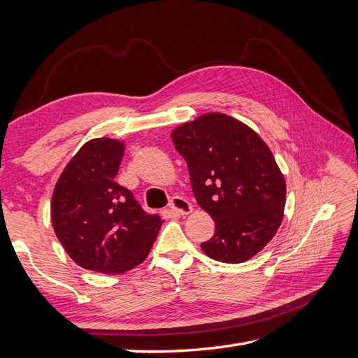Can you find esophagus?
<instances>
[{"instance_id":"obj_1","label":"esophagus","mask_w":358,"mask_h":358,"mask_svg":"<svg viewBox=\"0 0 358 358\" xmlns=\"http://www.w3.org/2000/svg\"><path fill=\"white\" fill-rule=\"evenodd\" d=\"M169 208L178 216H185L192 212V204L183 197H173L169 203Z\"/></svg>"}]
</instances>
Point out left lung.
<instances>
[{
    "label": "left lung",
    "instance_id": "left-lung-1",
    "mask_svg": "<svg viewBox=\"0 0 358 358\" xmlns=\"http://www.w3.org/2000/svg\"><path fill=\"white\" fill-rule=\"evenodd\" d=\"M171 140L199 206L215 221L203 252L230 264L257 255L284 218L287 187L272 150L252 128L220 112L179 125Z\"/></svg>",
    "mask_w": 358,
    "mask_h": 358
}]
</instances>
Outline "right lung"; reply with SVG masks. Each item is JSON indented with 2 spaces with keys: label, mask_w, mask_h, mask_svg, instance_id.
<instances>
[{
  "label": "right lung",
  "mask_w": 358,
  "mask_h": 358,
  "mask_svg": "<svg viewBox=\"0 0 358 358\" xmlns=\"http://www.w3.org/2000/svg\"><path fill=\"white\" fill-rule=\"evenodd\" d=\"M124 149L109 137L86 142L61 173L50 201L53 230L70 258L106 275L143 263L162 224L115 180Z\"/></svg>",
  "instance_id": "right-lung-1"
}]
</instances>
